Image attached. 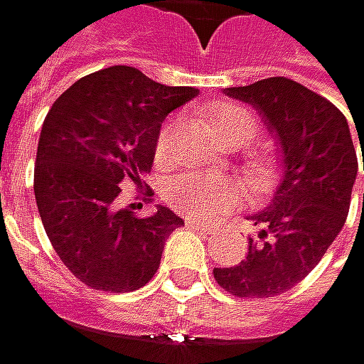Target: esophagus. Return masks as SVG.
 <instances>
[{
  "label": "esophagus",
  "mask_w": 364,
  "mask_h": 364,
  "mask_svg": "<svg viewBox=\"0 0 364 364\" xmlns=\"http://www.w3.org/2000/svg\"><path fill=\"white\" fill-rule=\"evenodd\" d=\"M192 228H196V230H200L203 235H215L218 232V226L215 224H207V222H200V220H192V222H188Z\"/></svg>",
  "instance_id": "1"
}]
</instances>
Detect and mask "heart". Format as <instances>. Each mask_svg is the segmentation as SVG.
Listing matches in <instances>:
<instances>
[{"label":"heart","mask_w":364,"mask_h":364,"mask_svg":"<svg viewBox=\"0 0 364 364\" xmlns=\"http://www.w3.org/2000/svg\"><path fill=\"white\" fill-rule=\"evenodd\" d=\"M211 123L215 134L224 144H243L258 132L256 114L237 104V102H220L211 108ZM170 142V125L159 132L157 138V155H166ZM275 172L271 153H256L250 157V174L267 183ZM239 183L235 178L226 176H209L200 172L178 174L168 181L166 186V200L168 205L190 218H213L220 211L230 209L239 200Z\"/></svg>","instance_id":"obj_1"}]
</instances>
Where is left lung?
Here are the masks:
<instances>
[{"label":"left lung","mask_w":364,"mask_h":364,"mask_svg":"<svg viewBox=\"0 0 364 364\" xmlns=\"http://www.w3.org/2000/svg\"><path fill=\"white\" fill-rule=\"evenodd\" d=\"M226 93L260 110L277 134L284 178L271 205L252 215L260 232L245 260L213 277L235 296L267 299L303 282L341 232L358 157L343 112L296 80L273 76Z\"/></svg>","instance_id":"8db88e82"}]
</instances>
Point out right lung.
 Listing matches in <instances>:
<instances>
[{
	"mask_svg": "<svg viewBox=\"0 0 364 364\" xmlns=\"http://www.w3.org/2000/svg\"><path fill=\"white\" fill-rule=\"evenodd\" d=\"M198 95L129 65L76 80L50 106L38 142L33 194L46 237L70 273L93 290L134 292L155 275L166 239L183 226L168 207L149 218L119 207L125 183L142 188L161 121ZM138 203V207H142Z\"/></svg>",
	"mask_w": 364,
	"mask_h": 364,
	"instance_id": "1",
	"label": "right lung"
}]
</instances>
